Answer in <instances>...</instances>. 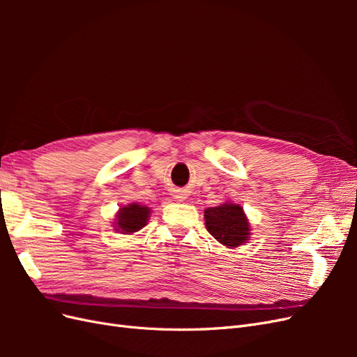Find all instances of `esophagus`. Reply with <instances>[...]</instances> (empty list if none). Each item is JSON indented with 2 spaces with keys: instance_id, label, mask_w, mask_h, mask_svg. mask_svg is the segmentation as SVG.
Wrapping results in <instances>:
<instances>
[{
  "instance_id": "esophagus-1",
  "label": "esophagus",
  "mask_w": 357,
  "mask_h": 357,
  "mask_svg": "<svg viewBox=\"0 0 357 357\" xmlns=\"http://www.w3.org/2000/svg\"><path fill=\"white\" fill-rule=\"evenodd\" d=\"M174 198H176L177 201H183L186 197H185V193H183V192H177L176 195H174Z\"/></svg>"
}]
</instances>
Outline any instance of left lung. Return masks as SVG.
Here are the masks:
<instances>
[{"instance_id":"left-lung-1","label":"left lung","mask_w":357,"mask_h":357,"mask_svg":"<svg viewBox=\"0 0 357 357\" xmlns=\"http://www.w3.org/2000/svg\"><path fill=\"white\" fill-rule=\"evenodd\" d=\"M204 219L207 231L226 247H238L250 238V225L240 204L223 202L219 207L205 208Z\"/></svg>"}]
</instances>
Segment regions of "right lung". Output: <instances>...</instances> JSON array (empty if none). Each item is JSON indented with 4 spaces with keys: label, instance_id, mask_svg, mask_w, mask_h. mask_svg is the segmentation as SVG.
<instances>
[{
    "label": "right lung",
    "instance_id": "obj_1",
    "mask_svg": "<svg viewBox=\"0 0 357 357\" xmlns=\"http://www.w3.org/2000/svg\"><path fill=\"white\" fill-rule=\"evenodd\" d=\"M150 208L139 204H129L119 210L116 215V231L121 234H132L143 229L149 218Z\"/></svg>",
    "mask_w": 357,
    "mask_h": 357
}]
</instances>
